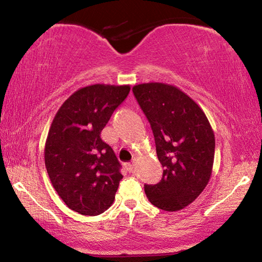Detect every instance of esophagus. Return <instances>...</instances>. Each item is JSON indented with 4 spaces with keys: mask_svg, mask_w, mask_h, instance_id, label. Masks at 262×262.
Wrapping results in <instances>:
<instances>
[{
    "mask_svg": "<svg viewBox=\"0 0 262 262\" xmlns=\"http://www.w3.org/2000/svg\"><path fill=\"white\" fill-rule=\"evenodd\" d=\"M134 166H135V161H133V162H130V163H127V164H126L127 170L129 171V172L134 171Z\"/></svg>",
    "mask_w": 262,
    "mask_h": 262,
    "instance_id": "obj_1",
    "label": "esophagus"
}]
</instances>
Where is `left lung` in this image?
Instances as JSON below:
<instances>
[{"label":"left lung","instance_id":"left-lung-1","mask_svg":"<svg viewBox=\"0 0 262 262\" xmlns=\"http://www.w3.org/2000/svg\"><path fill=\"white\" fill-rule=\"evenodd\" d=\"M150 122L163 178L144 185L155 207L166 211L184 209L209 183L215 155V135L206 114L174 85L143 83L133 88Z\"/></svg>","mask_w":262,"mask_h":262}]
</instances>
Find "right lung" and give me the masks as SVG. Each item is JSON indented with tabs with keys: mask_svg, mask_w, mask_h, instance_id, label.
<instances>
[{
	"mask_svg": "<svg viewBox=\"0 0 262 262\" xmlns=\"http://www.w3.org/2000/svg\"><path fill=\"white\" fill-rule=\"evenodd\" d=\"M129 85L94 84L62 104L48 130L45 165L53 187L70 209L99 215L112 206L122 179L113 149L100 133Z\"/></svg>",
	"mask_w": 262,
	"mask_h": 262,
	"instance_id": "1",
	"label": "right lung"
}]
</instances>
